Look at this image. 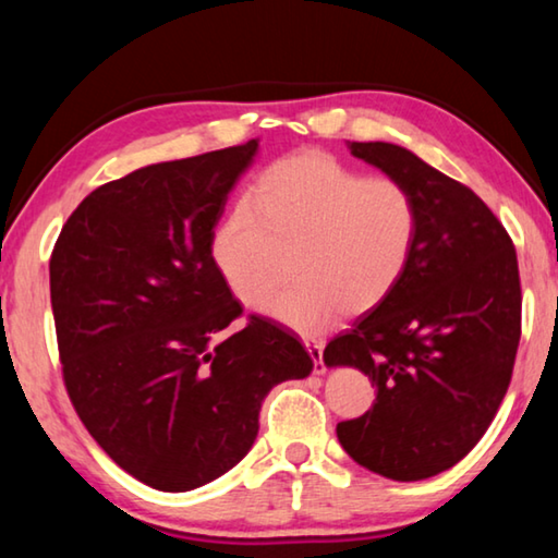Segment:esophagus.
I'll return each mask as SVG.
<instances>
[{
	"instance_id": "34e87169",
	"label": "esophagus",
	"mask_w": 558,
	"mask_h": 558,
	"mask_svg": "<svg viewBox=\"0 0 558 558\" xmlns=\"http://www.w3.org/2000/svg\"><path fill=\"white\" fill-rule=\"evenodd\" d=\"M305 347H307V352H310V356H313V362H315V366H313L315 374H325L327 372L325 359H323L325 344L317 342V339H305Z\"/></svg>"
}]
</instances>
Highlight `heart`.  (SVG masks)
<instances>
[{"instance_id":"obj_1","label":"heart","mask_w":558,"mask_h":558,"mask_svg":"<svg viewBox=\"0 0 558 558\" xmlns=\"http://www.w3.org/2000/svg\"><path fill=\"white\" fill-rule=\"evenodd\" d=\"M418 223L409 186L307 149L263 169L241 206L214 226L209 253L231 295L253 305L292 251V282L263 298L258 313L317 332L339 313L376 307L399 286Z\"/></svg>"}]
</instances>
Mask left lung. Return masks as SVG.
I'll use <instances>...</instances> for the list:
<instances>
[{"label":"left lung","instance_id":"left-lung-1","mask_svg":"<svg viewBox=\"0 0 558 558\" xmlns=\"http://www.w3.org/2000/svg\"><path fill=\"white\" fill-rule=\"evenodd\" d=\"M347 147L411 189L421 223L399 286L325 347L327 366L376 386L337 438L362 468L413 483L465 458L505 399L522 337L517 251L472 189L405 147Z\"/></svg>","mask_w":558,"mask_h":558}]
</instances>
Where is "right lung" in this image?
I'll return each instance as SVG.
<instances>
[{
	"label": "right lung",
	"mask_w": 558,
	"mask_h": 558,
	"mask_svg": "<svg viewBox=\"0 0 558 558\" xmlns=\"http://www.w3.org/2000/svg\"><path fill=\"white\" fill-rule=\"evenodd\" d=\"M258 140L137 169L90 192L53 245L51 307L63 384L118 465L162 493L229 472L258 436L272 386L313 356L243 315L209 253L214 226Z\"/></svg>",
	"instance_id": "right-lung-1"
}]
</instances>
